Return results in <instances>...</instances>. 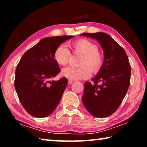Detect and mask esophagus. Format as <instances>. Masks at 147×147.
<instances>
[{"instance_id": "34e87169", "label": "esophagus", "mask_w": 147, "mask_h": 147, "mask_svg": "<svg viewBox=\"0 0 147 147\" xmlns=\"http://www.w3.org/2000/svg\"><path fill=\"white\" fill-rule=\"evenodd\" d=\"M73 83V80H68V84L69 85H71V84H72Z\"/></svg>"}]
</instances>
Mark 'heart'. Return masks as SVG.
I'll return each mask as SVG.
<instances>
[{"label": "heart", "mask_w": 147, "mask_h": 147, "mask_svg": "<svg viewBox=\"0 0 147 147\" xmlns=\"http://www.w3.org/2000/svg\"><path fill=\"white\" fill-rule=\"evenodd\" d=\"M74 53L82 54L79 67H67L62 69L61 74L69 80L86 79L93 73H98L104 65V56L98 51V47L86 39H80L71 44ZM71 53L65 45L61 44L55 49L54 58L56 63L64 66L68 63Z\"/></svg>", "instance_id": "1"}]
</instances>
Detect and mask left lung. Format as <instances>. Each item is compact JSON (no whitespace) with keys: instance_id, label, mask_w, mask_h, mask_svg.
<instances>
[{"instance_id":"8db88e82","label":"left lung","mask_w":147,"mask_h":147,"mask_svg":"<svg viewBox=\"0 0 147 147\" xmlns=\"http://www.w3.org/2000/svg\"><path fill=\"white\" fill-rule=\"evenodd\" d=\"M81 35L97 40L104 55V65L92 80L93 83L86 82L84 84L82 100L92 115L107 117L119 108L127 93L130 84V62L124 49L108 34L97 32Z\"/></svg>"}]
</instances>
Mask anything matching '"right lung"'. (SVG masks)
<instances>
[{
	"label": "right lung",
	"mask_w": 147,
	"mask_h": 147,
	"mask_svg": "<svg viewBox=\"0 0 147 147\" xmlns=\"http://www.w3.org/2000/svg\"><path fill=\"white\" fill-rule=\"evenodd\" d=\"M72 36L45 38L28 49L16 70L14 86L22 106L35 117H46L53 112L67 85L65 77L50 81L60 72L54 60L55 49Z\"/></svg>",
	"instance_id": "add662e5"
}]
</instances>
